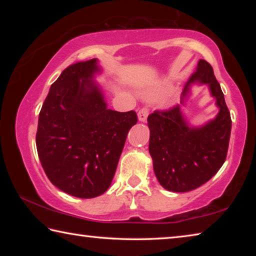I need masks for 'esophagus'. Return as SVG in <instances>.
Returning <instances> with one entry per match:
<instances>
[{"label": "esophagus", "instance_id": "obj_1", "mask_svg": "<svg viewBox=\"0 0 256 256\" xmlns=\"http://www.w3.org/2000/svg\"><path fill=\"white\" fill-rule=\"evenodd\" d=\"M148 114H149V110L146 107H142L140 110L138 112V118L140 122H146V118H148Z\"/></svg>", "mask_w": 256, "mask_h": 256}]
</instances>
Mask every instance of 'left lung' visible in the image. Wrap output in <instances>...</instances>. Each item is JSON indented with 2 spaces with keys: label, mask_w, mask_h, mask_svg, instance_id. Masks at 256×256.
I'll return each instance as SVG.
<instances>
[{
  "label": "left lung",
  "mask_w": 256,
  "mask_h": 256,
  "mask_svg": "<svg viewBox=\"0 0 256 256\" xmlns=\"http://www.w3.org/2000/svg\"><path fill=\"white\" fill-rule=\"evenodd\" d=\"M208 84L219 107L214 120L201 128H190L180 106L167 110H154L148 116L150 128L149 152L154 170L164 188L172 192H188L206 183L216 174L227 157L232 131L230 112L214 68L204 60L198 63L196 71L186 82L182 100L190 84Z\"/></svg>",
  "instance_id": "obj_1"
}]
</instances>
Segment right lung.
I'll return each mask as SVG.
<instances>
[{
	"instance_id": "1",
	"label": "right lung",
	"mask_w": 256,
	"mask_h": 256,
	"mask_svg": "<svg viewBox=\"0 0 256 256\" xmlns=\"http://www.w3.org/2000/svg\"><path fill=\"white\" fill-rule=\"evenodd\" d=\"M97 60L71 64L50 86L40 112L38 157L52 184L70 196L92 198L110 186L134 110H108L94 73Z\"/></svg>"
}]
</instances>
